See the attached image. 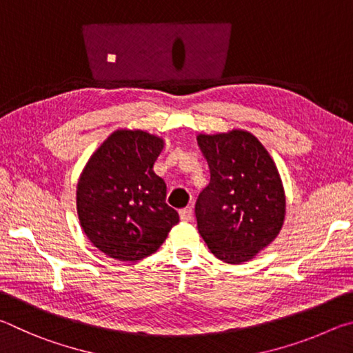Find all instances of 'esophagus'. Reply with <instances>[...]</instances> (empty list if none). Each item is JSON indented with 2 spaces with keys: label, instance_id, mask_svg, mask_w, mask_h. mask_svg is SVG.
Masks as SVG:
<instances>
[{
  "label": "esophagus",
  "instance_id": "1",
  "mask_svg": "<svg viewBox=\"0 0 353 353\" xmlns=\"http://www.w3.org/2000/svg\"><path fill=\"white\" fill-rule=\"evenodd\" d=\"M179 216H181V219L185 221V223H187V221H191V218H193V208L191 207L182 208V210L179 212Z\"/></svg>",
  "mask_w": 353,
  "mask_h": 353
}]
</instances>
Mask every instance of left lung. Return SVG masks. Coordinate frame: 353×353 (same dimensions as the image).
<instances>
[{
	"label": "left lung",
	"instance_id": "8db88e82",
	"mask_svg": "<svg viewBox=\"0 0 353 353\" xmlns=\"http://www.w3.org/2000/svg\"><path fill=\"white\" fill-rule=\"evenodd\" d=\"M198 145L210 168V183L194 208L199 234L219 260H252L276 240L285 221L277 166L259 139L243 129L199 134Z\"/></svg>",
	"mask_w": 353,
	"mask_h": 353
}]
</instances>
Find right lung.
Listing matches in <instances>:
<instances>
[{
	"label": "right lung",
	"mask_w": 353,
	"mask_h": 353,
	"mask_svg": "<svg viewBox=\"0 0 353 353\" xmlns=\"http://www.w3.org/2000/svg\"><path fill=\"white\" fill-rule=\"evenodd\" d=\"M165 140L118 129L92 154L77 181L76 210L83 234L119 261L154 254L179 223L166 204V183L154 172Z\"/></svg>",
	"instance_id": "1"
}]
</instances>
